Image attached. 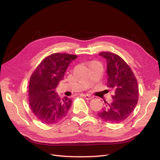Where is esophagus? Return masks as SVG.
Listing matches in <instances>:
<instances>
[{
	"instance_id": "obj_1",
	"label": "esophagus",
	"mask_w": 160,
	"mask_h": 160,
	"mask_svg": "<svg viewBox=\"0 0 160 160\" xmlns=\"http://www.w3.org/2000/svg\"><path fill=\"white\" fill-rule=\"evenodd\" d=\"M83 96L86 99H92V96L89 95V94H83Z\"/></svg>"
}]
</instances>
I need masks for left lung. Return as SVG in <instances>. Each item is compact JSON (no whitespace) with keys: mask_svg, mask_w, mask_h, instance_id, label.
I'll return each instance as SVG.
<instances>
[{"mask_svg":"<svg viewBox=\"0 0 160 160\" xmlns=\"http://www.w3.org/2000/svg\"><path fill=\"white\" fill-rule=\"evenodd\" d=\"M99 55L107 61L108 85L115 93L112 102L106 103L98 115L105 122L119 123L129 117L138 103V81L129 65L119 56L110 52Z\"/></svg>","mask_w":160,"mask_h":160,"instance_id":"obj_1","label":"left lung"}]
</instances>
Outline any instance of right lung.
<instances>
[{
  "label": "right lung",
  "instance_id": "1",
  "mask_svg": "<svg viewBox=\"0 0 160 160\" xmlns=\"http://www.w3.org/2000/svg\"><path fill=\"white\" fill-rule=\"evenodd\" d=\"M77 56L53 53L43 59L32 74L28 89V102L35 117L46 124L57 123L67 115L72 100L61 99L55 89L63 79L67 67Z\"/></svg>",
  "mask_w": 160,
  "mask_h": 160
}]
</instances>
